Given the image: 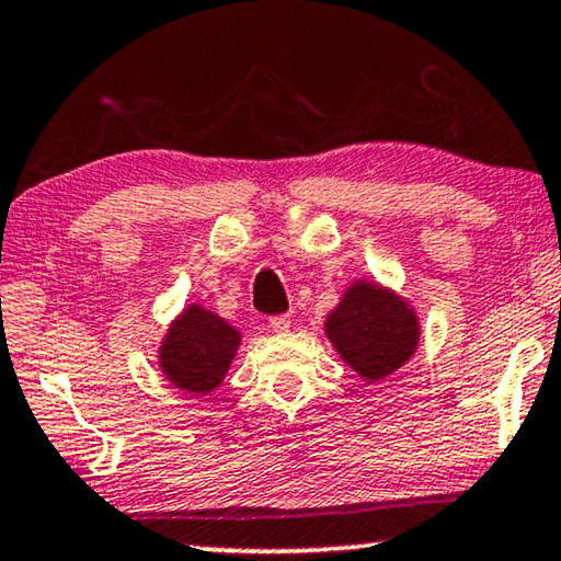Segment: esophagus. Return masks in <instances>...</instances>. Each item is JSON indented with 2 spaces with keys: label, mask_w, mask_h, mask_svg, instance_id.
I'll list each match as a JSON object with an SVG mask.
<instances>
[{
  "label": "esophagus",
  "mask_w": 561,
  "mask_h": 561,
  "mask_svg": "<svg viewBox=\"0 0 561 561\" xmlns=\"http://www.w3.org/2000/svg\"><path fill=\"white\" fill-rule=\"evenodd\" d=\"M291 327V317L289 314H277L270 319V329L277 331V334H284V331H289Z\"/></svg>",
  "instance_id": "obj_1"
}]
</instances>
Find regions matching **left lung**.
<instances>
[{"label": "left lung", "instance_id": "left-lung-1", "mask_svg": "<svg viewBox=\"0 0 561 561\" xmlns=\"http://www.w3.org/2000/svg\"><path fill=\"white\" fill-rule=\"evenodd\" d=\"M327 336L339 356L364 378L381 381L415 354L417 317L403 297L376 282L358 279L327 317Z\"/></svg>", "mask_w": 561, "mask_h": 561}]
</instances>
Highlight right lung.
Returning <instances> with one entry per match:
<instances>
[{"mask_svg":"<svg viewBox=\"0 0 561 561\" xmlns=\"http://www.w3.org/2000/svg\"><path fill=\"white\" fill-rule=\"evenodd\" d=\"M237 348L240 331L201 304H190L170 324L158 366L180 391L205 396L222 383Z\"/></svg>","mask_w":561,"mask_h":561,"instance_id":"1","label":"right lung"}]
</instances>
